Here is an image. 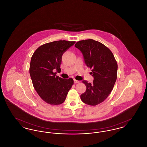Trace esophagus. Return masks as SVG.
<instances>
[{"instance_id": "obj_1", "label": "esophagus", "mask_w": 147, "mask_h": 147, "mask_svg": "<svg viewBox=\"0 0 147 147\" xmlns=\"http://www.w3.org/2000/svg\"><path fill=\"white\" fill-rule=\"evenodd\" d=\"M74 83H75V84H77V83H79L80 82H79V81H78V80H76V79H74Z\"/></svg>"}]
</instances>
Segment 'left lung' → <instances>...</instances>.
<instances>
[{
	"instance_id": "left-lung-1",
	"label": "left lung",
	"mask_w": 147,
	"mask_h": 147,
	"mask_svg": "<svg viewBox=\"0 0 147 147\" xmlns=\"http://www.w3.org/2000/svg\"><path fill=\"white\" fill-rule=\"evenodd\" d=\"M76 47L84 57L86 66L91 69L93 83L83 80L86 90L80 95L87 105L95 106L106 99L117 79V63L110 49L100 42L92 39L77 42Z\"/></svg>"
}]
</instances>
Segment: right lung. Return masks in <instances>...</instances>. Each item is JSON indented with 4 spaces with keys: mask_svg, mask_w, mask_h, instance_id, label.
<instances>
[{
    "mask_svg": "<svg viewBox=\"0 0 147 147\" xmlns=\"http://www.w3.org/2000/svg\"><path fill=\"white\" fill-rule=\"evenodd\" d=\"M75 43L65 40L49 42L40 46L31 57L29 71L33 86L47 104H62L74 84L72 78L63 79L56 74L61 71L63 53Z\"/></svg>",
    "mask_w": 147,
    "mask_h": 147,
    "instance_id": "obj_1",
    "label": "right lung"
}]
</instances>
